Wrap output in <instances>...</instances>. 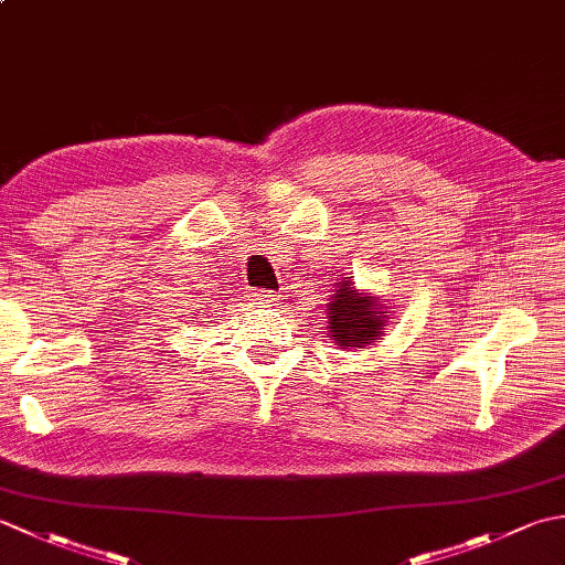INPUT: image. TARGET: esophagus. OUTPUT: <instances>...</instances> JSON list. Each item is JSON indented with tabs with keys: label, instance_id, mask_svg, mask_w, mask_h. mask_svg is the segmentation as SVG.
<instances>
[{
	"label": "esophagus",
	"instance_id": "1",
	"mask_svg": "<svg viewBox=\"0 0 565 565\" xmlns=\"http://www.w3.org/2000/svg\"><path fill=\"white\" fill-rule=\"evenodd\" d=\"M249 298H252V301H257V303H279V294H276V291H252L249 294Z\"/></svg>",
	"mask_w": 565,
	"mask_h": 565
}]
</instances>
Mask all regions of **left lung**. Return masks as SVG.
<instances>
[{
  "label": "left lung",
  "instance_id": "1",
  "mask_svg": "<svg viewBox=\"0 0 565 565\" xmlns=\"http://www.w3.org/2000/svg\"><path fill=\"white\" fill-rule=\"evenodd\" d=\"M328 330L330 338L344 350L369 347L383 334V316L376 308V298L356 294L350 281H342L328 303Z\"/></svg>",
  "mask_w": 565,
  "mask_h": 565
}]
</instances>
